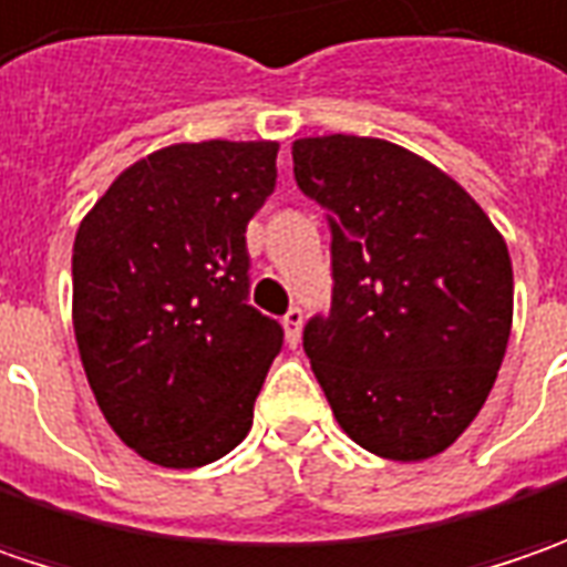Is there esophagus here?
<instances>
[{"mask_svg":"<svg viewBox=\"0 0 567 567\" xmlns=\"http://www.w3.org/2000/svg\"><path fill=\"white\" fill-rule=\"evenodd\" d=\"M284 331H287V343L296 347L299 338H302V309L299 306H290L287 316H284Z\"/></svg>","mask_w":567,"mask_h":567,"instance_id":"1","label":"esophagus"}]
</instances>
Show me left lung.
I'll list each match as a JSON object with an SVG mask.
<instances>
[{
	"instance_id": "left-lung-1",
	"label": "left lung",
	"mask_w": 567,
	"mask_h": 567,
	"mask_svg": "<svg viewBox=\"0 0 567 567\" xmlns=\"http://www.w3.org/2000/svg\"><path fill=\"white\" fill-rule=\"evenodd\" d=\"M296 186L331 217L334 296L302 331L340 429L416 464L489 398L512 334L508 246L447 173L384 138L293 142Z\"/></svg>"
}]
</instances>
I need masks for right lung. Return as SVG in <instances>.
<instances>
[{
    "label": "right lung",
    "instance_id": "add662e5",
    "mask_svg": "<svg viewBox=\"0 0 567 567\" xmlns=\"http://www.w3.org/2000/svg\"><path fill=\"white\" fill-rule=\"evenodd\" d=\"M277 147H161L122 169L75 233L81 365L106 423L151 464L205 467L249 435L284 343L246 302V227L274 192Z\"/></svg>",
    "mask_w": 567,
    "mask_h": 567
}]
</instances>
